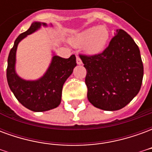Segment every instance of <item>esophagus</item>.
<instances>
[{"instance_id": "esophagus-1", "label": "esophagus", "mask_w": 152, "mask_h": 152, "mask_svg": "<svg viewBox=\"0 0 152 152\" xmlns=\"http://www.w3.org/2000/svg\"><path fill=\"white\" fill-rule=\"evenodd\" d=\"M76 63H77L78 65H80V64H82V61H81V59L80 58L79 56H76Z\"/></svg>"}]
</instances>
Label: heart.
<instances>
[{
	"label": "heart",
	"mask_w": 152,
	"mask_h": 152,
	"mask_svg": "<svg viewBox=\"0 0 152 152\" xmlns=\"http://www.w3.org/2000/svg\"><path fill=\"white\" fill-rule=\"evenodd\" d=\"M109 39V31L104 26L87 28L70 38V43L74 46H83L90 55L98 54L105 48Z\"/></svg>",
	"instance_id": "b5f03b06"
}]
</instances>
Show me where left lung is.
I'll return each instance as SVG.
<instances>
[{"mask_svg": "<svg viewBox=\"0 0 152 152\" xmlns=\"http://www.w3.org/2000/svg\"><path fill=\"white\" fill-rule=\"evenodd\" d=\"M80 57L87 71V98L95 107L120 110L138 94L143 65L139 48L126 31L117 29L102 53Z\"/></svg>", "mask_w": 152, "mask_h": 152, "instance_id": "left-lung-1", "label": "left lung"}]
</instances>
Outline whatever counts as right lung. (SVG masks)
Here are the masks:
<instances>
[{
  "label": "right lung",
  "mask_w": 152,
  "mask_h": 152,
  "mask_svg": "<svg viewBox=\"0 0 152 152\" xmlns=\"http://www.w3.org/2000/svg\"><path fill=\"white\" fill-rule=\"evenodd\" d=\"M47 27L45 23L34 22L28 31L22 33L15 40L8 57L6 77L10 89L22 105L32 112H46L56 108L61 102L63 84L76 66V56L63 58L53 53L50 66L40 78L27 80L16 73V51L18 45L28 35L33 33L40 27ZM52 26V24H50Z\"/></svg>",
  "instance_id": "right-lung-1"
}]
</instances>
